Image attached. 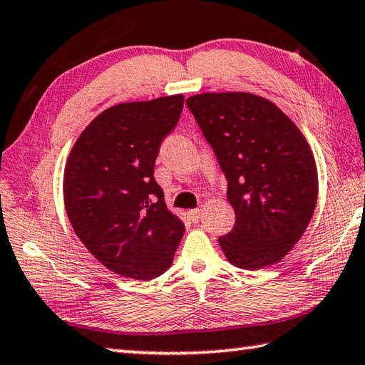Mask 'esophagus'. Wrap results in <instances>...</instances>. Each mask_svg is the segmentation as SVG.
I'll list each match as a JSON object with an SVG mask.
<instances>
[{"label": "esophagus", "mask_w": 365, "mask_h": 365, "mask_svg": "<svg viewBox=\"0 0 365 365\" xmlns=\"http://www.w3.org/2000/svg\"><path fill=\"white\" fill-rule=\"evenodd\" d=\"M189 218L192 220V222H199L202 218V210L195 208V210H189Z\"/></svg>", "instance_id": "34e87169"}]
</instances>
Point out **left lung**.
Returning <instances> with one entry per match:
<instances>
[{"instance_id": "left-lung-1", "label": "left lung", "mask_w": 365, "mask_h": 365, "mask_svg": "<svg viewBox=\"0 0 365 365\" xmlns=\"http://www.w3.org/2000/svg\"><path fill=\"white\" fill-rule=\"evenodd\" d=\"M227 179L235 212L220 237L229 263L261 269L302 237L317 202V168L298 126L261 96L202 93L186 101Z\"/></svg>"}]
</instances>
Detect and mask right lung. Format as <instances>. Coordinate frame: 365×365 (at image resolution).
<instances>
[{
	"mask_svg": "<svg viewBox=\"0 0 365 365\" xmlns=\"http://www.w3.org/2000/svg\"><path fill=\"white\" fill-rule=\"evenodd\" d=\"M182 106V94L113 106L83 130L68 155L70 225L101 264L123 277H158L182 239L184 222L166 208L153 178L160 144Z\"/></svg>",
	"mask_w": 365,
	"mask_h": 365,
	"instance_id": "obj_1",
	"label": "right lung"
}]
</instances>
